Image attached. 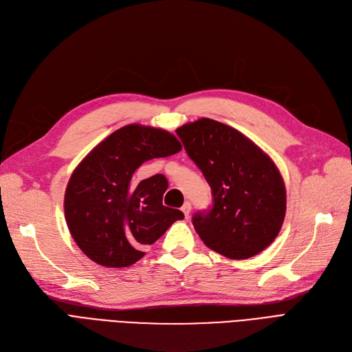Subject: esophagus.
I'll use <instances>...</instances> for the list:
<instances>
[{
    "label": "esophagus",
    "mask_w": 352,
    "mask_h": 352,
    "mask_svg": "<svg viewBox=\"0 0 352 352\" xmlns=\"http://www.w3.org/2000/svg\"><path fill=\"white\" fill-rule=\"evenodd\" d=\"M181 211L184 212V216H186V217H188V216H190V211H191V203L186 201L184 204H182V207H181Z\"/></svg>",
    "instance_id": "34e87169"
}]
</instances>
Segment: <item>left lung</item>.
I'll list each match as a JSON object with an SVG mask.
<instances>
[{"mask_svg":"<svg viewBox=\"0 0 352 352\" xmlns=\"http://www.w3.org/2000/svg\"><path fill=\"white\" fill-rule=\"evenodd\" d=\"M175 132L211 187L212 207L192 216L206 246L236 261L263 252L279 234L286 212L278 166L248 136L221 122L201 118Z\"/></svg>","mask_w":352,"mask_h":352,"instance_id":"obj_1","label":"left lung"}]
</instances>
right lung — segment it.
Instances as JSON below:
<instances>
[{
  "mask_svg": "<svg viewBox=\"0 0 352 352\" xmlns=\"http://www.w3.org/2000/svg\"><path fill=\"white\" fill-rule=\"evenodd\" d=\"M179 151V141L168 131L132 124L111 133L76 166L65 194V216L89 258L106 267L131 266L145 254V246L184 219L179 210L162 206L168 188L162 174L132 181L145 161Z\"/></svg>",
  "mask_w": 352,
  "mask_h": 352,
  "instance_id": "right-lung-1",
  "label": "right lung"
}]
</instances>
